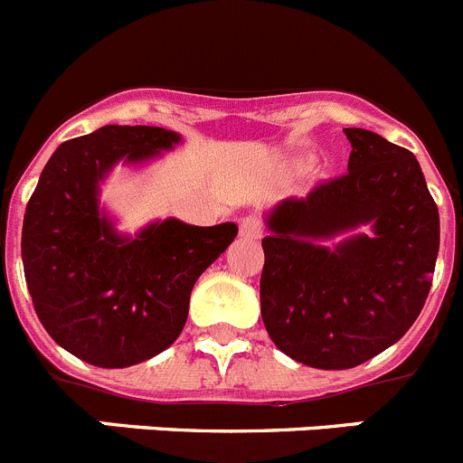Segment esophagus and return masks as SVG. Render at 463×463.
I'll list each match as a JSON object with an SVG mask.
<instances>
[{"label":"esophagus","instance_id":"esophagus-1","mask_svg":"<svg viewBox=\"0 0 463 463\" xmlns=\"http://www.w3.org/2000/svg\"><path fill=\"white\" fill-rule=\"evenodd\" d=\"M261 232H264V222H261L260 215H245V218H241V236H245V239H260Z\"/></svg>","mask_w":463,"mask_h":463}]
</instances>
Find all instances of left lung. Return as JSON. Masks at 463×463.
<instances>
[{
  "instance_id": "obj_1",
  "label": "left lung",
  "mask_w": 463,
  "mask_h": 463,
  "mask_svg": "<svg viewBox=\"0 0 463 463\" xmlns=\"http://www.w3.org/2000/svg\"><path fill=\"white\" fill-rule=\"evenodd\" d=\"M349 172L279 202L261 241V319L282 354L349 370L404 337L431 287L439 209L411 151L345 128ZM370 223L330 250L318 241Z\"/></svg>"
}]
</instances>
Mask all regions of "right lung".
Masks as SVG:
<instances>
[{
  "instance_id": "obj_1",
  "label": "right lung",
  "mask_w": 463,
  "mask_h": 463,
  "mask_svg": "<svg viewBox=\"0 0 463 463\" xmlns=\"http://www.w3.org/2000/svg\"><path fill=\"white\" fill-rule=\"evenodd\" d=\"M181 142L156 126H103L68 139L48 160L24 211L23 264L33 309L50 337L96 367H130L174 345L190 291L236 239L234 222L148 224L117 234L100 211V181Z\"/></svg>"
}]
</instances>
